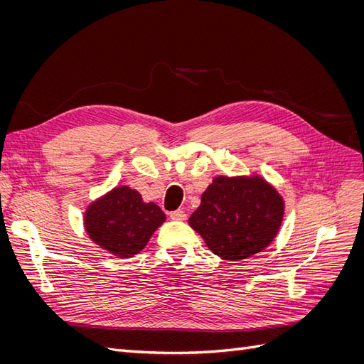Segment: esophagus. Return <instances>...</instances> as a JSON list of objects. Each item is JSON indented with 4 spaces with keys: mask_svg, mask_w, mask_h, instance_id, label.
I'll list each match as a JSON object with an SVG mask.
<instances>
[{
    "mask_svg": "<svg viewBox=\"0 0 364 364\" xmlns=\"http://www.w3.org/2000/svg\"><path fill=\"white\" fill-rule=\"evenodd\" d=\"M170 217L173 220H186V213L183 211V209H176V211H173L170 214Z\"/></svg>",
    "mask_w": 364,
    "mask_h": 364,
    "instance_id": "1",
    "label": "esophagus"
}]
</instances>
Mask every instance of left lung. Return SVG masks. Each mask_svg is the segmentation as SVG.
I'll return each instance as SVG.
<instances>
[{"label":"left lung","mask_w":364,"mask_h":364,"mask_svg":"<svg viewBox=\"0 0 364 364\" xmlns=\"http://www.w3.org/2000/svg\"><path fill=\"white\" fill-rule=\"evenodd\" d=\"M284 218L281 194L261 176H218L188 223L220 258L240 261L266 249Z\"/></svg>","instance_id":"obj_1"}]
</instances>
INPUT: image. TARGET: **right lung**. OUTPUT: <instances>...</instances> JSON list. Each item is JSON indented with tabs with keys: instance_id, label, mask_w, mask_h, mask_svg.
Returning <instances> with one entry per match:
<instances>
[{
	"instance_id": "1",
	"label": "right lung",
	"mask_w": 364,
	"mask_h": 364,
	"mask_svg": "<svg viewBox=\"0 0 364 364\" xmlns=\"http://www.w3.org/2000/svg\"><path fill=\"white\" fill-rule=\"evenodd\" d=\"M165 218L156 203L144 202L136 190L123 185L87 205L83 225L95 245L129 258L146 247Z\"/></svg>"
}]
</instances>
